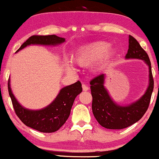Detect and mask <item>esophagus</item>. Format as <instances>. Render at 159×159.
Listing matches in <instances>:
<instances>
[{
    "mask_svg": "<svg viewBox=\"0 0 159 159\" xmlns=\"http://www.w3.org/2000/svg\"><path fill=\"white\" fill-rule=\"evenodd\" d=\"M82 89H83V90H84V91H87V90H89V88L88 86H87V85H85L84 84H82Z\"/></svg>",
    "mask_w": 159,
    "mask_h": 159,
    "instance_id": "1",
    "label": "esophagus"
}]
</instances>
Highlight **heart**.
<instances>
[{
    "instance_id": "heart-1",
    "label": "heart",
    "mask_w": 159,
    "mask_h": 159,
    "mask_svg": "<svg viewBox=\"0 0 159 159\" xmlns=\"http://www.w3.org/2000/svg\"><path fill=\"white\" fill-rule=\"evenodd\" d=\"M113 53V49L103 41H97L83 47L77 52L75 61L80 65H90L100 60L102 57H108ZM67 68L71 69L70 66Z\"/></svg>"
}]
</instances>
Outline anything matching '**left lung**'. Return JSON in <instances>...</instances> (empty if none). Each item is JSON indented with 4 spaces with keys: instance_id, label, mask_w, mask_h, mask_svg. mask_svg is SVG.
<instances>
[{
    "instance_id": "1",
    "label": "left lung",
    "mask_w": 159,
    "mask_h": 159,
    "mask_svg": "<svg viewBox=\"0 0 159 159\" xmlns=\"http://www.w3.org/2000/svg\"><path fill=\"white\" fill-rule=\"evenodd\" d=\"M125 58L142 60L149 66V86L138 100L128 106H120L112 100L104 86L105 74L99 75L91 80L90 84L93 97V114L99 125L107 129L119 130L134 125L144 116L150 102L154 88L151 62L146 52L131 35H129L128 50Z\"/></svg>"
}]
</instances>
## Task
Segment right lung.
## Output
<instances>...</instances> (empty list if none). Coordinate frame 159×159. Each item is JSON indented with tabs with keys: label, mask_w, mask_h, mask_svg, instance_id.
<instances>
[{
	"label": "right lung",
	"mask_w": 159,
	"mask_h": 159,
	"mask_svg": "<svg viewBox=\"0 0 159 159\" xmlns=\"http://www.w3.org/2000/svg\"><path fill=\"white\" fill-rule=\"evenodd\" d=\"M65 38L55 34L52 35H33L22 44L16 52L31 44L56 46L65 42ZM9 95L11 98L13 109L19 118L26 126L43 133H53L65 124L70 115L71 109L77 96L82 91L79 81L60 90L55 99L47 107L40 110H30L19 103L10 88L8 81Z\"/></svg>",
	"instance_id": "add662e5"
}]
</instances>
